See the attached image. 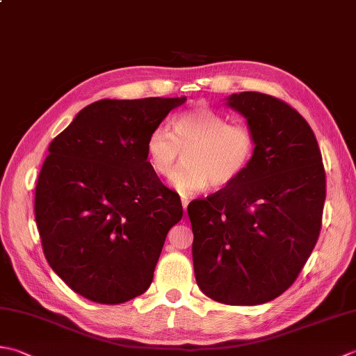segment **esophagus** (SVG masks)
Returning a JSON list of instances; mask_svg holds the SVG:
<instances>
[{
	"mask_svg": "<svg viewBox=\"0 0 356 356\" xmlns=\"http://www.w3.org/2000/svg\"><path fill=\"white\" fill-rule=\"evenodd\" d=\"M188 204H190V200H188V199H185V197H182V207H184V211H186V208H188Z\"/></svg>",
	"mask_w": 356,
	"mask_h": 356,
	"instance_id": "34e87169",
	"label": "esophagus"
}]
</instances>
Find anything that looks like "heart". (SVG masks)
<instances>
[{
	"instance_id": "heart-1",
	"label": "heart",
	"mask_w": 356,
	"mask_h": 356,
	"mask_svg": "<svg viewBox=\"0 0 356 356\" xmlns=\"http://www.w3.org/2000/svg\"><path fill=\"white\" fill-rule=\"evenodd\" d=\"M254 149V132L247 124L228 123L210 108L185 111L171 122V132L156 128L145 142L149 168L160 177H170L185 152V166L172 177L182 196L233 184L252 162Z\"/></svg>"
}]
</instances>
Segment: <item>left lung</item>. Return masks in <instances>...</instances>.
Segmentation results:
<instances>
[{"mask_svg":"<svg viewBox=\"0 0 356 356\" xmlns=\"http://www.w3.org/2000/svg\"><path fill=\"white\" fill-rule=\"evenodd\" d=\"M227 104L254 132L252 162L233 184L188 205L200 290L227 305H257L296 281L323 224L325 171L316 137L285 102L261 92Z\"/></svg>","mask_w":356,"mask_h":356,"instance_id":"obj_1","label":"left lung"}]
</instances>
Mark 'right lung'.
<instances>
[{
    "label": "right lung",
    "mask_w": 356,
    "mask_h": 356,
    "mask_svg": "<svg viewBox=\"0 0 356 356\" xmlns=\"http://www.w3.org/2000/svg\"><path fill=\"white\" fill-rule=\"evenodd\" d=\"M185 100H99L49 145L35 188L41 245L55 273L89 301L123 304L152 282L184 208L149 168L145 142Z\"/></svg>",
    "instance_id": "add662e5"
}]
</instances>
